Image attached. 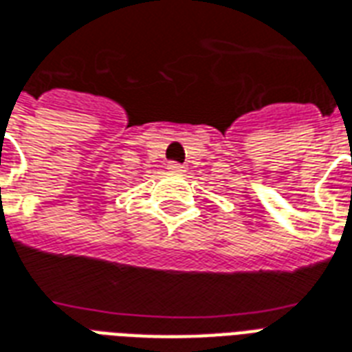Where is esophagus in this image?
<instances>
[{"label": "esophagus", "instance_id": "obj_1", "mask_svg": "<svg viewBox=\"0 0 352 352\" xmlns=\"http://www.w3.org/2000/svg\"><path fill=\"white\" fill-rule=\"evenodd\" d=\"M168 169L171 171V173H183L184 166H181V164H177V162H169Z\"/></svg>", "mask_w": 352, "mask_h": 352}]
</instances>
